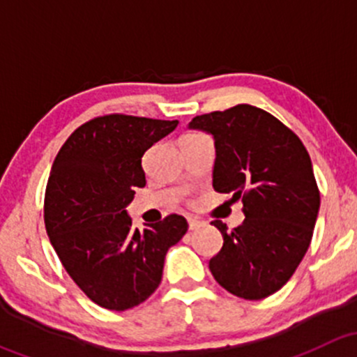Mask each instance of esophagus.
I'll return each mask as SVG.
<instances>
[{"label":"esophagus","mask_w":357,"mask_h":357,"mask_svg":"<svg viewBox=\"0 0 357 357\" xmlns=\"http://www.w3.org/2000/svg\"><path fill=\"white\" fill-rule=\"evenodd\" d=\"M202 225H204V221H200V219H197V218H188V228H190V229L200 228Z\"/></svg>","instance_id":"esophagus-1"}]
</instances>
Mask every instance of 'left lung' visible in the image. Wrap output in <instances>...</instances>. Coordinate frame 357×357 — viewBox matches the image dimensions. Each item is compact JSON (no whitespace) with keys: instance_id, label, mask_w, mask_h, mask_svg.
I'll return each instance as SVG.
<instances>
[{"instance_id":"8db88e82","label":"left lung","mask_w":357,"mask_h":357,"mask_svg":"<svg viewBox=\"0 0 357 357\" xmlns=\"http://www.w3.org/2000/svg\"><path fill=\"white\" fill-rule=\"evenodd\" d=\"M188 128L212 135V186L242 199L245 214L233 231L212 221L225 242L208 269L229 294L261 301L289 282L311 243L319 211L311 157L285 124L245 103L197 115Z\"/></svg>"}]
</instances>
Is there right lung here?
Here are the masks:
<instances>
[{"mask_svg":"<svg viewBox=\"0 0 357 357\" xmlns=\"http://www.w3.org/2000/svg\"><path fill=\"white\" fill-rule=\"evenodd\" d=\"M178 121L110 114L79 126L52 165L45 226L66 271L95 304L126 311L160 285L165 254L188 222L171 214L132 229L128 207L146 185L143 153Z\"/></svg>","mask_w":357,"mask_h":357,"instance_id":"1","label":"right lung"}]
</instances>
